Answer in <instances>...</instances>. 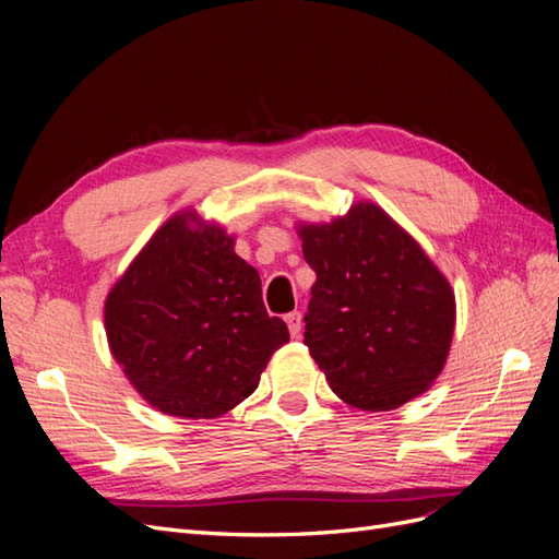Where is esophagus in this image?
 Masks as SVG:
<instances>
[{
    "mask_svg": "<svg viewBox=\"0 0 559 559\" xmlns=\"http://www.w3.org/2000/svg\"><path fill=\"white\" fill-rule=\"evenodd\" d=\"M284 321H286V326H289L292 337H298L300 329H302V314L300 312H289L284 317Z\"/></svg>",
    "mask_w": 559,
    "mask_h": 559,
    "instance_id": "obj_1",
    "label": "esophagus"
}]
</instances>
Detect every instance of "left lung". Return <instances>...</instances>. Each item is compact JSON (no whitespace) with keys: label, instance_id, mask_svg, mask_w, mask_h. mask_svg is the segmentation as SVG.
Segmentation results:
<instances>
[{"label":"left lung","instance_id":"8db88e82","mask_svg":"<svg viewBox=\"0 0 559 559\" xmlns=\"http://www.w3.org/2000/svg\"><path fill=\"white\" fill-rule=\"evenodd\" d=\"M317 273L306 345L354 408L394 411L441 376L454 333V292L425 249L376 202L329 224H298Z\"/></svg>","mask_w":559,"mask_h":559}]
</instances>
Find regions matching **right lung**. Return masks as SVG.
<instances>
[{
	"mask_svg": "<svg viewBox=\"0 0 559 559\" xmlns=\"http://www.w3.org/2000/svg\"><path fill=\"white\" fill-rule=\"evenodd\" d=\"M111 357L156 411L214 419L259 386L289 329L265 312L257 267L235 238L183 210L118 277L105 300Z\"/></svg>",
	"mask_w": 559,
	"mask_h": 559,
	"instance_id": "1",
	"label": "right lung"
}]
</instances>
